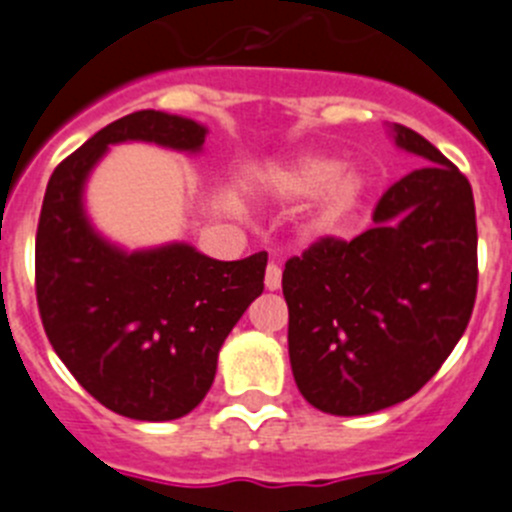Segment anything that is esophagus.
I'll use <instances>...</instances> for the list:
<instances>
[{"instance_id":"34e87169","label":"esophagus","mask_w":512,"mask_h":512,"mask_svg":"<svg viewBox=\"0 0 512 512\" xmlns=\"http://www.w3.org/2000/svg\"><path fill=\"white\" fill-rule=\"evenodd\" d=\"M265 289L278 291L281 289V268L276 263H270L268 270H265Z\"/></svg>"}]
</instances>
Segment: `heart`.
Wrapping results in <instances>:
<instances>
[{"instance_id": "heart-1", "label": "heart", "mask_w": 512, "mask_h": 512, "mask_svg": "<svg viewBox=\"0 0 512 512\" xmlns=\"http://www.w3.org/2000/svg\"><path fill=\"white\" fill-rule=\"evenodd\" d=\"M270 195L281 203L312 200L309 229L330 234L354 216L367 195V176L356 166H343L341 158L330 153H302L289 161L276 163L265 174Z\"/></svg>"}]
</instances>
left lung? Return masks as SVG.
<instances>
[{
    "label": "left lung",
    "mask_w": 512,
    "mask_h": 512,
    "mask_svg": "<svg viewBox=\"0 0 512 512\" xmlns=\"http://www.w3.org/2000/svg\"><path fill=\"white\" fill-rule=\"evenodd\" d=\"M390 132L424 166L380 197L372 229L322 236L283 270L291 372L325 414H375L419 393L474 312L471 184L419 132Z\"/></svg>",
    "instance_id": "left-lung-1"
}]
</instances>
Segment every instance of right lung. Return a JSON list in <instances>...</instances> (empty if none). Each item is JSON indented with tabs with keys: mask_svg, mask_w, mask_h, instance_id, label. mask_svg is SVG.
<instances>
[{
	"mask_svg": "<svg viewBox=\"0 0 512 512\" xmlns=\"http://www.w3.org/2000/svg\"><path fill=\"white\" fill-rule=\"evenodd\" d=\"M205 135L176 114H127L59 163L38 218L36 299L49 343L98 403L140 422H171L203 401L223 341L263 294L268 255L223 263L184 242L127 252L90 226L83 190L109 145L200 153Z\"/></svg>",
	"mask_w": 512,
	"mask_h": 512,
	"instance_id": "add662e5",
	"label": "right lung"
}]
</instances>
